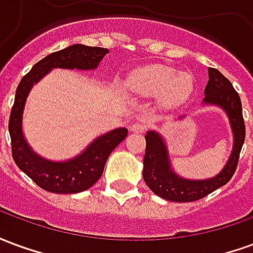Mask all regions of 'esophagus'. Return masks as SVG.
Here are the masks:
<instances>
[{
    "label": "esophagus",
    "instance_id": "esophagus-1",
    "mask_svg": "<svg viewBox=\"0 0 253 253\" xmlns=\"http://www.w3.org/2000/svg\"><path fill=\"white\" fill-rule=\"evenodd\" d=\"M128 130L131 132H143L146 130V125L143 122H135V123H132L131 126L128 127Z\"/></svg>",
    "mask_w": 253,
    "mask_h": 253
}]
</instances>
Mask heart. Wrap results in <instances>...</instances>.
<instances>
[{
    "label": "heart",
    "instance_id": "b5f03b06",
    "mask_svg": "<svg viewBox=\"0 0 253 253\" xmlns=\"http://www.w3.org/2000/svg\"><path fill=\"white\" fill-rule=\"evenodd\" d=\"M126 88L145 96L161 94L167 104H179L188 97L194 89L192 74L173 67L149 65L139 67L127 77Z\"/></svg>",
    "mask_w": 253,
    "mask_h": 253
}]
</instances>
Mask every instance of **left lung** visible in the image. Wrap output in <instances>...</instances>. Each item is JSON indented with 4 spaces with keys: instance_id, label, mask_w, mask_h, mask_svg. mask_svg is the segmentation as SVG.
I'll return each instance as SVG.
<instances>
[{
    "instance_id": "left-lung-1",
    "label": "left lung",
    "mask_w": 253,
    "mask_h": 253,
    "mask_svg": "<svg viewBox=\"0 0 253 253\" xmlns=\"http://www.w3.org/2000/svg\"><path fill=\"white\" fill-rule=\"evenodd\" d=\"M203 105L218 107L226 114L233 134V148L226 164L219 173L209 179L194 180L177 175L172 168L168 146L159 131L146 132V152L143 159L142 176L146 186L156 195L170 202H194L225 186L237 168L240 152L244 145L245 125L239 93L228 78L217 69L209 67V81L205 88ZM184 118V115L180 116Z\"/></svg>"
}]
</instances>
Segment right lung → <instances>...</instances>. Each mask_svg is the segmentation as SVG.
<instances>
[{
  "instance_id": "1",
  "label": "right lung",
  "mask_w": 253,
  "mask_h": 253,
  "mask_svg": "<svg viewBox=\"0 0 253 253\" xmlns=\"http://www.w3.org/2000/svg\"><path fill=\"white\" fill-rule=\"evenodd\" d=\"M107 48L73 44L52 52L31 69L20 81L9 119L12 154L16 165L38 186L54 194H77L88 190L99 180L111 152L127 137L126 127H118L94 138L86 148L73 159L52 161L42 157L31 148L23 132V114L27 97L34 85L52 69L96 70L108 54Z\"/></svg>"
}]
</instances>
